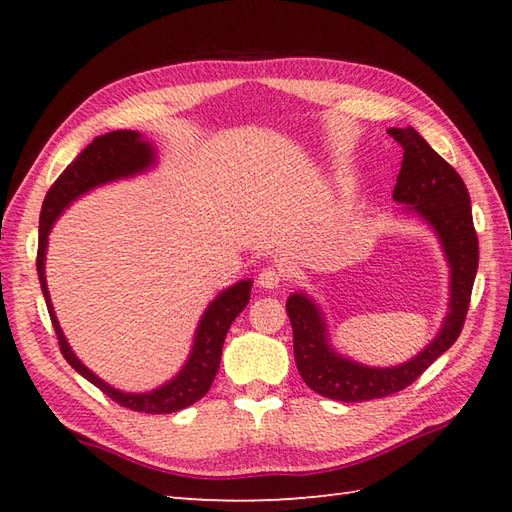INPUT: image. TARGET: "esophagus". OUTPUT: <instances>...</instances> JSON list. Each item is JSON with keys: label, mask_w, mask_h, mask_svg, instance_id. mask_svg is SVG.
<instances>
[{"label": "esophagus", "mask_w": 512, "mask_h": 512, "mask_svg": "<svg viewBox=\"0 0 512 512\" xmlns=\"http://www.w3.org/2000/svg\"><path fill=\"white\" fill-rule=\"evenodd\" d=\"M284 279H286L284 270L275 268V266H266V268L259 270L257 284L262 286V288H270V290H273V288H279L281 284H284Z\"/></svg>", "instance_id": "esophagus-1"}]
</instances>
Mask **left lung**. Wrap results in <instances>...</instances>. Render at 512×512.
Here are the masks:
<instances>
[{"mask_svg": "<svg viewBox=\"0 0 512 512\" xmlns=\"http://www.w3.org/2000/svg\"><path fill=\"white\" fill-rule=\"evenodd\" d=\"M387 134L402 147L394 200L411 204L413 211L436 228L451 264L449 314L436 341L413 361L391 369H372L336 356L325 343V325L314 303L303 295H290L286 310L292 325L297 369L310 389L332 400L363 402L385 398L409 387L458 341L471 303L480 246L466 184L460 173L438 151H433L413 127H391Z\"/></svg>", "mask_w": 512, "mask_h": 512, "instance_id": "8db88e82", "label": "left lung"}]
</instances>
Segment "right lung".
<instances>
[{
    "mask_svg": "<svg viewBox=\"0 0 512 512\" xmlns=\"http://www.w3.org/2000/svg\"><path fill=\"white\" fill-rule=\"evenodd\" d=\"M149 162H154V151L147 143L140 140L138 132H110L105 136L94 138L92 143L85 147L79 156H76L61 176L54 180L52 187L46 193V200L41 206L39 217V248H37V273L41 281L43 297H46V306L50 312L52 328L57 332V341L61 347V354L76 372L83 378H88L92 385L99 387L105 396H110L118 405L132 411H145V413H173L184 407L198 402L206 391L211 389L213 378L217 374L222 358V345L226 339V332L239 312L246 308L250 299V281H239L233 288L224 290L217 297L209 310L204 312L200 321L198 336H195L193 354L189 363L184 365L182 372L171 380L169 385L160 387L151 394H123V391L112 389L105 385L101 378H96L88 367H85L79 358L72 354V350L65 343V336L59 328L57 317L50 306V295L46 288V277H43V259H46V244L48 233L57 220L59 213L68 206L74 198L81 193L96 187V184L110 182L121 176H132L136 171H143Z\"/></svg>",
    "mask_w": 512,
    "mask_h": 512,
    "instance_id": "add662e5",
    "label": "right lung"
}]
</instances>
